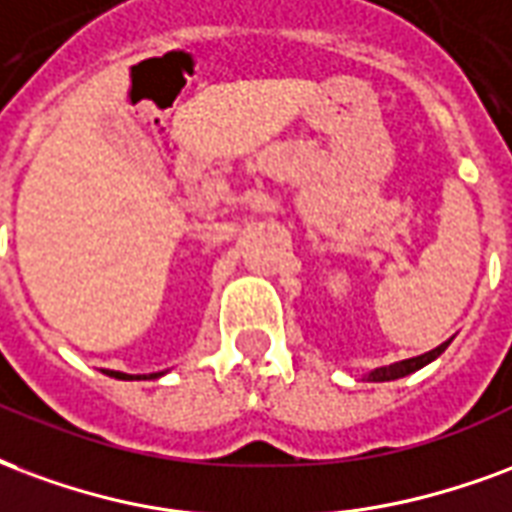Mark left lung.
I'll return each mask as SVG.
<instances>
[{
	"mask_svg": "<svg viewBox=\"0 0 512 512\" xmlns=\"http://www.w3.org/2000/svg\"><path fill=\"white\" fill-rule=\"evenodd\" d=\"M447 346H450V341H445L442 346H436V349H431V352L420 354V357H409V360H401V363L376 368V371H371V374H368V379H371V382H393V379H401V376L414 374V371H420L423 365H428L431 360H436L439 354L445 352Z\"/></svg>",
	"mask_w": 512,
	"mask_h": 512,
	"instance_id": "left-lung-1",
	"label": "left lung"
}]
</instances>
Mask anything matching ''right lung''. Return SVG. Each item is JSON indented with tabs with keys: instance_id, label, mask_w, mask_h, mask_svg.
<instances>
[{
	"instance_id": "right-lung-1",
	"label": "right lung",
	"mask_w": 512,
	"mask_h": 512,
	"mask_svg": "<svg viewBox=\"0 0 512 512\" xmlns=\"http://www.w3.org/2000/svg\"><path fill=\"white\" fill-rule=\"evenodd\" d=\"M111 374H114V379H141V376H128V374H119V371H111ZM152 376H160V374H149V379H152ZM144 379H147V376H144Z\"/></svg>"
}]
</instances>
